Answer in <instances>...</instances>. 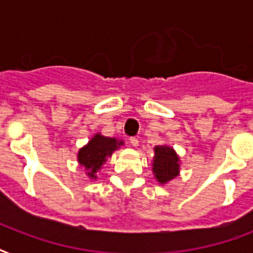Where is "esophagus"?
Returning a JSON list of instances; mask_svg holds the SVG:
<instances>
[{
	"instance_id": "esophagus-1",
	"label": "esophagus",
	"mask_w": 253,
	"mask_h": 253,
	"mask_svg": "<svg viewBox=\"0 0 253 253\" xmlns=\"http://www.w3.org/2000/svg\"><path fill=\"white\" fill-rule=\"evenodd\" d=\"M128 142H130V144L132 147H138L139 146V139L135 138V136H132V138L128 139Z\"/></svg>"
}]
</instances>
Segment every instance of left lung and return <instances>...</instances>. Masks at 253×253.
<instances>
[{
	"label": "left lung",
	"instance_id": "8db88e82",
	"mask_svg": "<svg viewBox=\"0 0 253 253\" xmlns=\"http://www.w3.org/2000/svg\"><path fill=\"white\" fill-rule=\"evenodd\" d=\"M178 156L170 147H155L154 173L159 182L166 184L178 174Z\"/></svg>",
	"mask_w": 253,
	"mask_h": 253
}]
</instances>
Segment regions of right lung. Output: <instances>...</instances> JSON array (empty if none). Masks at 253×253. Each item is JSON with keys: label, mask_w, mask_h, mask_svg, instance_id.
Here are the masks:
<instances>
[{"label": "right lung", "mask_w": 253, "mask_h": 253, "mask_svg": "<svg viewBox=\"0 0 253 253\" xmlns=\"http://www.w3.org/2000/svg\"><path fill=\"white\" fill-rule=\"evenodd\" d=\"M122 142H118L114 138H106L97 134L84 148L79 152V163L84 166L87 170V176L95 178V173L106 162L107 156H111L113 151H115Z\"/></svg>", "instance_id": "obj_1"}]
</instances>
